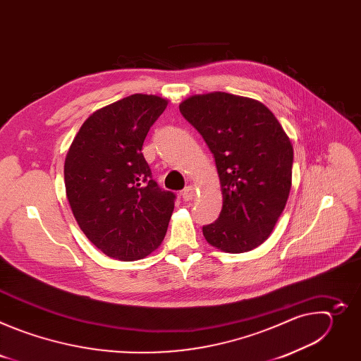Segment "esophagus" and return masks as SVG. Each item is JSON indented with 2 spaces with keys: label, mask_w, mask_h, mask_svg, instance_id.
I'll use <instances>...</instances> for the list:
<instances>
[{
  "label": "esophagus",
  "mask_w": 361,
  "mask_h": 361,
  "mask_svg": "<svg viewBox=\"0 0 361 361\" xmlns=\"http://www.w3.org/2000/svg\"><path fill=\"white\" fill-rule=\"evenodd\" d=\"M181 195H183L184 201H191V200L195 197V190H194V187H192V185H188V187H185V188L183 190Z\"/></svg>",
  "instance_id": "1"
}]
</instances>
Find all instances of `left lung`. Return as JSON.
Segmentation results:
<instances>
[{
  "label": "left lung",
  "mask_w": 361,
  "mask_h": 361,
  "mask_svg": "<svg viewBox=\"0 0 361 361\" xmlns=\"http://www.w3.org/2000/svg\"><path fill=\"white\" fill-rule=\"evenodd\" d=\"M184 118L214 154L223 207L204 226L209 244L238 254L263 244L281 216L291 188L293 144L263 102L214 91L180 104Z\"/></svg>",
  "instance_id": "left-lung-1"
}]
</instances>
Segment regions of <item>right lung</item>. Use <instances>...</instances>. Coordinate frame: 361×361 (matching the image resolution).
<instances>
[{"mask_svg":"<svg viewBox=\"0 0 361 361\" xmlns=\"http://www.w3.org/2000/svg\"><path fill=\"white\" fill-rule=\"evenodd\" d=\"M167 104L159 95L133 94L94 111L66 156L71 212L87 238L111 259L141 260L167 233L176 195L151 178L141 152Z\"/></svg>","mask_w":361,"mask_h":361,"instance_id":"add662e5","label":"right lung"}]
</instances>
